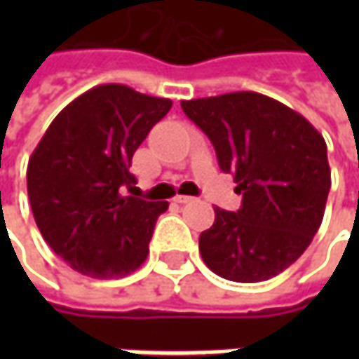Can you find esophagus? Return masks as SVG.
Segmentation results:
<instances>
[{
  "mask_svg": "<svg viewBox=\"0 0 359 359\" xmlns=\"http://www.w3.org/2000/svg\"><path fill=\"white\" fill-rule=\"evenodd\" d=\"M173 201H175V203H191L194 198H191V196H175Z\"/></svg>",
  "mask_w": 359,
  "mask_h": 359,
  "instance_id": "1",
  "label": "esophagus"
}]
</instances>
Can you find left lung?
Returning a JSON list of instances; mask_svg holds the SVG:
<instances>
[{"label":"left lung","mask_w":359,"mask_h":359,"mask_svg":"<svg viewBox=\"0 0 359 359\" xmlns=\"http://www.w3.org/2000/svg\"><path fill=\"white\" fill-rule=\"evenodd\" d=\"M233 173L241 208H215L200 236L205 266L231 282L255 283L290 268L324 219L332 186L322 133L287 105L255 91L182 102Z\"/></svg>","instance_id":"1"}]
</instances>
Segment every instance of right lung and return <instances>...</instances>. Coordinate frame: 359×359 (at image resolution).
Masks as SVG:
<instances>
[{"label": "right lung", "instance_id": "obj_1", "mask_svg": "<svg viewBox=\"0 0 359 359\" xmlns=\"http://www.w3.org/2000/svg\"><path fill=\"white\" fill-rule=\"evenodd\" d=\"M172 109L119 83L81 93L49 123L27 163V196L48 245L72 268L123 278L149 254L168 201H147L130 173L149 130Z\"/></svg>", "mask_w": 359, "mask_h": 359}]
</instances>
